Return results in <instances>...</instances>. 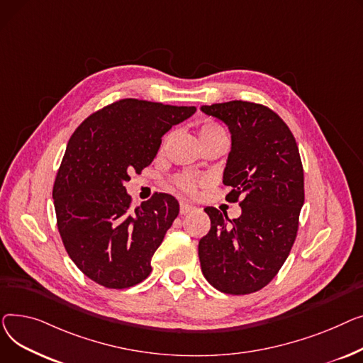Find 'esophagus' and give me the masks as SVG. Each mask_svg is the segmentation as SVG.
I'll return each mask as SVG.
<instances>
[{"instance_id":"obj_1","label":"esophagus","mask_w":363,"mask_h":363,"mask_svg":"<svg viewBox=\"0 0 363 363\" xmlns=\"http://www.w3.org/2000/svg\"><path fill=\"white\" fill-rule=\"evenodd\" d=\"M195 208L191 206V205H189V203H186V202H180V214L182 216H184V214H189L190 211H194Z\"/></svg>"}]
</instances>
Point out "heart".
Returning a JSON list of instances; mask_svg holds the SVG:
<instances>
[{
  "label": "heart",
  "mask_w": 363,
  "mask_h": 363,
  "mask_svg": "<svg viewBox=\"0 0 363 363\" xmlns=\"http://www.w3.org/2000/svg\"><path fill=\"white\" fill-rule=\"evenodd\" d=\"M199 139H201V143L205 145L208 142L217 140V139H227V133L220 124H217L214 121H205L199 127ZM173 183L182 191V194H184L187 196H195L198 194V187L201 184H205L206 179L195 176V174H190V173H183V174L177 176L173 180Z\"/></svg>",
  "instance_id": "heart-1"
}]
</instances>
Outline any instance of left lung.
<instances>
[{"instance_id":"1","label":"left lung","mask_w":363,"mask_h":363,"mask_svg":"<svg viewBox=\"0 0 363 363\" xmlns=\"http://www.w3.org/2000/svg\"><path fill=\"white\" fill-rule=\"evenodd\" d=\"M201 110L228 125L225 201L242 206L234 220L205 208L211 228L199 240L201 268L223 293H255L279 274L299 230L305 202L299 147L283 118L262 104L228 101Z\"/></svg>"}]
</instances>
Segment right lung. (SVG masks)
Wrapping results in <instances>:
<instances>
[{
	"instance_id": "right-lung-1",
	"label": "right lung",
	"mask_w": 363,
	"mask_h": 363,
	"mask_svg": "<svg viewBox=\"0 0 363 363\" xmlns=\"http://www.w3.org/2000/svg\"><path fill=\"white\" fill-rule=\"evenodd\" d=\"M195 111L125 98L84 118L72 135L52 198L62 245L92 281L120 290L151 274L152 255L177 218L179 202L155 194L133 208L124 183L154 161L162 136Z\"/></svg>"
}]
</instances>
